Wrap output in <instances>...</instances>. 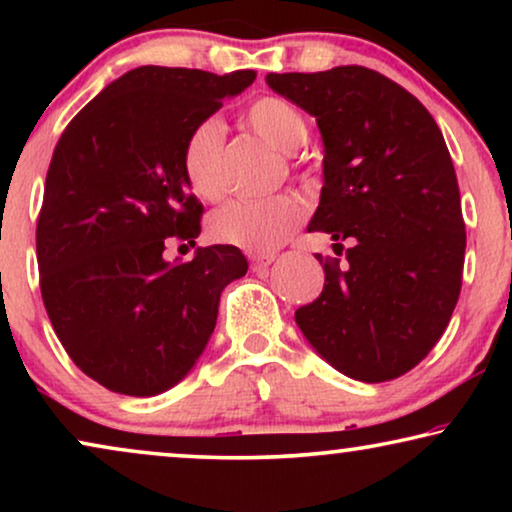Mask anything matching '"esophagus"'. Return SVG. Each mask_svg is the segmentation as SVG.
<instances>
[{"label": "esophagus", "instance_id": "34e87169", "mask_svg": "<svg viewBox=\"0 0 512 512\" xmlns=\"http://www.w3.org/2000/svg\"><path fill=\"white\" fill-rule=\"evenodd\" d=\"M272 263H275V254H254V256H251V268H254V270H263Z\"/></svg>", "mask_w": 512, "mask_h": 512}]
</instances>
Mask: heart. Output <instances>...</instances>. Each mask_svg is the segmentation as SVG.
<instances>
[{"mask_svg":"<svg viewBox=\"0 0 512 512\" xmlns=\"http://www.w3.org/2000/svg\"><path fill=\"white\" fill-rule=\"evenodd\" d=\"M244 123L284 153H291L307 137L303 114L282 97H258L244 111ZM181 172L198 198L219 200L223 195V128L216 118H205L188 132L181 149ZM303 214L300 200L289 193L233 200L212 214L209 235L251 254H270L289 240Z\"/></svg>","mask_w":512,"mask_h":512,"instance_id":"1","label":"heart"}]
</instances>
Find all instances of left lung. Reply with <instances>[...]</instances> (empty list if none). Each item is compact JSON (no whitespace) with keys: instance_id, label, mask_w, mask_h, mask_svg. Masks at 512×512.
I'll list each match as a JSON object with an SVG mask.
<instances>
[{"instance_id":"8db88e82","label":"left lung","mask_w":512,"mask_h":512,"mask_svg":"<svg viewBox=\"0 0 512 512\" xmlns=\"http://www.w3.org/2000/svg\"><path fill=\"white\" fill-rule=\"evenodd\" d=\"M265 83L317 118L324 186L307 230L347 261L317 256L324 291L296 310L310 345L361 382L396 380L445 333L464 275L457 174L429 109L375 69L268 74Z\"/></svg>"}]
</instances>
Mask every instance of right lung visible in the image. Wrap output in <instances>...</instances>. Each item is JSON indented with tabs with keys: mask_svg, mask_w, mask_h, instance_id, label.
I'll use <instances>...</instances> for the list:
<instances>
[{
	"mask_svg": "<svg viewBox=\"0 0 512 512\" xmlns=\"http://www.w3.org/2000/svg\"><path fill=\"white\" fill-rule=\"evenodd\" d=\"M256 79L146 65L109 83L55 144L37 221L39 286L53 331L90 380L156 396L184 380L216 326L221 291L247 275L230 244L195 247L205 207L181 149L195 125Z\"/></svg>",
	"mask_w": 512,
	"mask_h": 512,
	"instance_id": "add662e5",
	"label": "right lung"
}]
</instances>
